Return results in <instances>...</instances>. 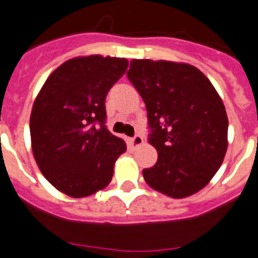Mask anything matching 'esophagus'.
<instances>
[{
    "label": "esophagus",
    "mask_w": 258,
    "mask_h": 258,
    "mask_svg": "<svg viewBox=\"0 0 258 258\" xmlns=\"http://www.w3.org/2000/svg\"><path fill=\"white\" fill-rule=\"evenodd\" d=\"M129 143H131L133 147H140L143 143H144V140H143V137L140 136V135H136V136H133L129 139Z\"/></svg>",
    "instance_id": "1"
}]
</instances>
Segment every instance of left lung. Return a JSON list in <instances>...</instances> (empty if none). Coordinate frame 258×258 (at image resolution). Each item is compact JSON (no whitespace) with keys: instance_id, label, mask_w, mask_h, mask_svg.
I'll list each match as a JSON object with an SVG mask.
<instances>
[{"instance_id":"left-lung-1","label":"left lung","mask_w":258,"mask_h":258,"mask_svg":"<svg viewBox=\"0 0 258 258\" xmlns=\"http://www.w3.org/2000/svg\"><path fill=\"white\" fill-rule=\"evenodd\" d=\"M127 78L146 103L148 143L158 161L143 170L151 188L170 198L198 192L227 152L228 118L208 77L187 63L135 59Z\"/></svg>"}]
</instances>
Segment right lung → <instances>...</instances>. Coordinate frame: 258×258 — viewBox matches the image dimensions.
I'll use <instances>...</instances> for the list:
<instances>
[{"label": "right lung", "instance_id": "right-lung-1", "mask_svg": "<svg viewBox=\"0 0 258 258\" xmlns=\"http://www.w3.org/2000/svg\"><path fill=\"white\" fill-rule=\"evenodd\" d=\"M129 61L100 54L64 61L35 97L30 135L35 162L60 192L84 198L110 184L126 144L106 127V96Z\"/></svg>", "mask_w": 258, "mask_h": 258}]
</instances>
